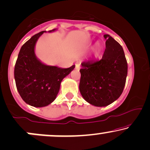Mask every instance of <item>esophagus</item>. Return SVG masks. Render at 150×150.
Segmentation results:
<instances>
[{"mask_svg":"<svg viewBox=\"0 0 150 150\" xmlns=\"http://www.w3.org/2000/svg\"><path fill=\"white\" fill-rule=\"evenodd\" d=\"M76 69H80V68H81V66H80V64H76Z\"/></svg>","mask_w":150,"mask_h":150,"instance_id":"1","label":"esophagus"}]
</instances>
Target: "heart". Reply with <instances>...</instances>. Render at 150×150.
Instances as JSON below:
<instances>
[{
  "instance_id": "b5f03b06",
  "label": "heart",
  "mask_w": 150,
  "mask_h": 150,
  "mask_svg": "<svg viewBox=\"0 0 150 150\" xmlns=\"http://www.w3.org/2000/svg\"><path fill=\"white\" fill-rule=\"evenodd\" d=\"M102 50H103V47H102L100 43L96 44V46L93 48V56L95 59H97V58L99 57L100 55V53H101Z\"/></svg>"
}]
</instances>
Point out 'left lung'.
Instances as JSON below:
<instances>
[{"mask_svg":"<svg viewBox=\"0 0 150 150\" xmlns=\"http://www.w3.org/2000/svg\"><path fill=\"white\" fill-rule=\"evenodd\" d=\"M106 48L100 61L81 63L79 91L86 102L96 107H106L116 101L124 91L128 64L121 45L108 34Z\"/></svg>","mask_w":150,"mask_h":150,"instance_id":"8db88e82","label":"left lung"}]
</instances>
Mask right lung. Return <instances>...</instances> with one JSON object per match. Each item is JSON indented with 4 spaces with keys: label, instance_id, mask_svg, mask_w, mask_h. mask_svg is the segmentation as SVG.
Listing matches in <instances>:
<instances>
[{
    "label": "right lung",
    "instance_id": "1",
    "mask_svg": "<svg viewBox=\"0 0 150 150\" xmlns=\"http://www.w3.org/2000/svg\"><path fill=\"white\" fill-rule=\"evenodd\" d=\"M56 29L48 32L54 31ZM45 31L33 36L21 47L15 67L17 89L22 100L35 107L47 106L55 100L62 81L75 67L67 69L43 64L35 54V46Z\"/></svg>",
    "mask_w": 150,
    "mask_h": 150
}]
</instances>
